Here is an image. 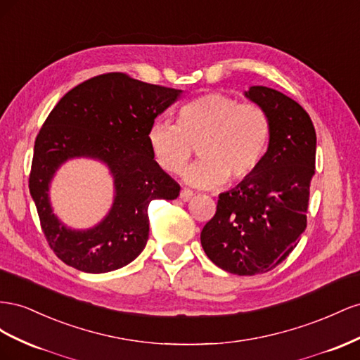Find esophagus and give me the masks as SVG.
I'll use <instances>...</instances> for the list:
<instances>
[{"mask_svg": "<svg viewBox=\"0 0 360 360\" xmlns=\"http://www.w3.org/2000/svg\"><path fill=\"white\" fill-rule=\"evenodd\" d=\"M193 196H194L193 191H191V190H187V188H184V190L179 193V198H181V200H184V202H188Z\"/></svg>", "mask_w": 360, "mask_h": 360, "instance_id": "obj_1", "label": "esophagus"}]
</instances>
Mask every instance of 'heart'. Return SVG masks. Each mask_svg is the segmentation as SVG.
<instances>
[{"label":"heart","mask_w":360,"mask_h":360,"mask_svg":"<svg viewBox=\"0 0 360 360\" xmlns=\"http://www.w3.org/2000/svg\"><path fill=\"white\" fill-rule=\"evenodd\" d=\"M271 139L269 115L252 102L208 94L179 110L178 123L155 120L148 131L153 160L169 173H181L198 146L199 162L184 173L196 188H215L229 179L249 178L261 166Z\"/></svg>","instance_id":"heart-1"}]
</instances>
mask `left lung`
Instances as JSON below:
<instances>
[{
	"label": "left lung",
	"mask_w": 360,
	"mask_h": 360,
	"mask_svg": "<svg viewBox=\"0 0 360 360\" xmlns=\"http://www.w3.org/2000/svg\"><path fill=\"white\" fill-rule=\"evenodd\" d=\"M244 96L269 115L270 146L253 174L220 193L200 243L221 270L255 276L279 265L306 229L316 134L303 107L281 91L252 86Z\"/></svg>",
	"instance_id": "obj_1"
}]
</instances>
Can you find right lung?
<instances>
[{"instance_id": "right-lung-1", "label": "right lung", "mask_w": 360, "mask_h": 360, "mask_svg": "<svg viewBox=\"0 0 360 360\" xmlns=\"http://www.w3.org/2000/svg\"><path fill=\"white\" fill-rule=\"evenodd\" d=\"M182 90L105 74L78 84L49 112L34 143L30 194L58 258L84 273H108L134 261L149 238L148 207L173 200L181 187L153 160L148 131ZM99 160L113 179V203L99 224L74 230L50 205V182L70 159Z\"/></svg>"}]
</instances>
